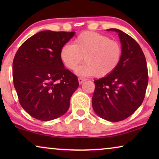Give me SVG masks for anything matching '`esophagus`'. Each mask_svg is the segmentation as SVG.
Segmentation results:
<instances>
[{
    "mask_svg": "<svg viewBox=\"0 0 159 159\" xmlns=\"http://www.w3.org/2000/svg\"><path fill=\"white\" fill-rule=\"evenodd\" d=\"M78 81H79V83L81 84L84 81H85V79H83V78L82 77H79L78 78Z\"/></svg>",
    "mask_w": 159,
    "mask_h": 159,
    "instance_id": "esophagus-1",
    "label": "esophagus"
}]
</instances>
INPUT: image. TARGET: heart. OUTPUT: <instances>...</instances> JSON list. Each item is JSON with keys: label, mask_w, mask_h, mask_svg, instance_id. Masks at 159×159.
Wrapping results in <instances>:
<instances>
[{"label": "heart", "mask_w": 159, "mask_h": 159, "mask_svg": "<svg viewBox=\"0 0 159 159\" xmlns=\"http://www.w3.org/2000/svg\"><path fill=\"white\" fill-rule=\"evenodd\" d=\"M122 56L120 43L94 32L79 34L74 44L66 43L60 51L61 59L67 68L74 70L82 61L85 64L76 71L80 76L103 77L109 75L119 66Z\"/></svg>", "instance_id": "b5f03b06"}]
</instances>
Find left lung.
I'll return each mask as SVG.
<instances>
[{"label": "left lung", "mask_w": 159, "mask_h": 159, "mask_svg": "<svg viewBox=\"0 0 159 159\" xmlns=\"http://www.w3.org/2000/svg\"><path fill=\"white\" fill-rule=\"evenodd\" d=\"M108 30L118 33L122 56L111 75L94 81L92 105L101 118L119 121L131 116L142 104L148 74L145 55L138 43L118 29Z\"/></svg>", "instance_id": "left-lung-1"}]
</instances>
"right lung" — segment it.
Segmentation results:
<instances>
[{
    "label": "right lung",
    "instance_id": "right-lung-1",
    "mask_svg": "<svg viewBox=\"0 0 159 159\" xmlns=\"http://www.w3.org/2000/svg\"><path fill=\"white\" fill-rule=\"evenodd\" d=\"M75 34L40 32L27 39L14 56L13 81L19 103L34 118L53 120L69 109L79 82L64 68L60 51Z\"/></svg>",
    "mask_w": 159,
    "mask_h": 159
}]
</instances>
